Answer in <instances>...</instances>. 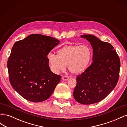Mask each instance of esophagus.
<instances>
[{
  "label": "esophagus",
  "instance_id": "obj_1",
  "mask_svg": "<svg viewBox=\"0 0 127 127\" xmlns=\"http://www.w3.org/2000/svg\"><path fill=\"white\" fill-rule=\"evenodd\" d=\"M68 79H69V76H67V75L63 76L62 77V79L64 80H67Z\"/></svg>",
  "mask_w": 127,
  "mask_h": 127
}]
</instances>
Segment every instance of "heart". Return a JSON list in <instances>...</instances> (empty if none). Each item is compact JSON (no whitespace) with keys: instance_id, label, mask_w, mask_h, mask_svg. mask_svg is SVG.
Wrapping results in <instances>:
<instances>
[{"instance_id":"obj_1","label":"heart","mask_w":127,"mask_h":127,"mask_svg":"<svg viewBox=\"0 0 127 127\" xmlns=\"http://www.w3.org/2000/svg\"><path fill=\"white\" fill-rule=\"evenodd\" d=\"M92 58V50L87 44L64 46L57 51V55L50 53L47 56L50 67L56 74L64 71L68 64L71 72H83L89 66Z\"/></svg>"}]
</instances>
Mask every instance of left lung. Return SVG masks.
Here are the masks:
<instances>
[{
    "mask_svg": "<svg viewBox=\"0 0 127 127\" xmlns=\"http://www.w3.org/2000/svg\"><path fill=\"white\" fill-rule=\"evenodd\" d=\"M81 37L89 41L93 49V63L77 76L73 94L78 103L92 104L102 101L116 87L119 78L120 60L110 43L91 34Z\"/></svg>",
    "mask_w": 127,
    "mask_h": 127,
    "instance_id": "8db88e82",
    "label": "left lung"
}]
</instances>
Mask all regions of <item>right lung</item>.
Instances as JSON below:
<instances>
[{
  "mask_svg": "<svg viewBox=\"0 0 127 127\" xmlns=\"http://www.w3.org/2000/svg\"><path fill=\"white\" fill-rule=\"evenodd\" d=\"M59 42L51 36L33 34L14 44L7 61L9 82L26 100H46L60 82L61 76L51 71L47 58Z\"/></svg>",
  "mask_w": 127,
  "mask_h": 127,
  "instance_id": "add662e5",
  "label": "right lung"
}]
</instances>
